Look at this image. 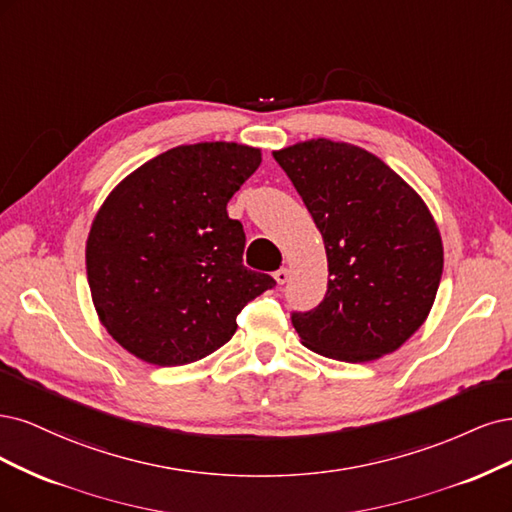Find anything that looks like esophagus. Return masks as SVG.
Returning <instances> with one entry per match:
<instances>
[{"instance_id": "1", "label": "esophagus", "mask_w": 512, "mask_h": 512, "mask_svg": "<svg viewBox=\"0 0 512 512\" xmlns=\"http://www.w3.org/2000/svg\"><path fill=\"white\" fill-rule=\"evenodd\" d=\"M274 280H276L278 285H285L287 280H289V270H287V268H280V270H276V272H274Z\"/></svg>"}]
</instances>
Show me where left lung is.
Here are the masks:
<instances>
[{
	"mask_svg": "<svg viewBox=\"0 0 512 512\" xmlns=\"http://www.w3.org/2000/svg\"><path fill=\"white\" fill-rule=\"evenodd\" d=\"M323 236L327 293L293 312L302 344L364 364L400 346L425 323L442 276V238L430 208L366 148L312 138L272 153Z\"/></svg>",
	"mask_w": 512,
	"mask_h": 512,
	"instance_id": "8db88e82",
	"label": "left lung"
}]
</instances>
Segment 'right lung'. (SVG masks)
Segmentation results:
<instances>
[{"label": "right lung", "mask_w": 512, "mask_h": 512, "mask_svg": "<svg viewBox=\"0 0 512 512\" xmlns=\"http://www.w3.org/2000/svg\"><path fill=\"white\" fill-rule=\"evenodd\" d=\"M261 163L238 142L170 148L125 176L97 210L87 278L106 332L146 364L185 366L236 334L274 278L244 268L227 202Z\"/></svg>", "instance_id": "right-lung-1"}]
</instances>
